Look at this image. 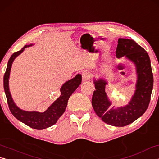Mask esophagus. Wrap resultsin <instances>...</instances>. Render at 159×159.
<instances>
[{"instance_id": "obj_1", "label": "esophagus", "mask_w": 159, "mask_h": 159, "mask_svg": "<svg viewBox=\"0 0 159 159\" xmlns=\"http://www.w3.org/2000/svg\"><path fill=\"white\" fill-rule=\"evenodd\" d=\"M82 79L83 80L86 81V80H88L90 79V73L88 71H84L82 74Z\"/></svg>"}]
</instances>
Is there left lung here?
<instances>
[{"instance_id": "1", "label": "left lung", "mask_w": 159, "mask_h": 159, "mask_svg": "<svg viewBox=\"0 0 159 159\" xmlns=\"http://www.w3.org/2000/svg\"><path fill=\"white\" fill-rule=\"evenodd\" d=\"M117 58L123 57L135 66L137 82L135 90L128 104L111 107V101L105 92L108 85L103 78L94 79L95 90L92 98V105L96 114L104 123L116 127L130 124L144 114L149 104L153 89V74L147 52L132 39H118L116 50Z\"/></svg>"}]
</instances>
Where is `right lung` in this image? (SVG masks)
Returning <instances> with one entry per match:
<instances>
[{
    "label": "right lung",
    "instance_id": "obj_1",
    "mask_svg": "<svg viewBox=\"0 0 159 159\" xmlns=\"http://www.w3.org/2000/svg\"><path fill=\"white\" fill-rule=\"evenodd\" d=\"M33 44L26 45L21 50L12 54V55L9 59L7 63V69L3 78V86L7 98V104L9 109L12 115L20 121L25 123L26 125L29 126L36 130H43L55 124L61 115L65 111L67 106L69 98L72 95L76 88L80 85L82 81L81 74H77L74 79L67 80L61 85L60 88L61 95L57 100H55L51 105L48 107L46 111L44 112H39L36 111H25L16 105L14 100L12 98L11 93L9 88V79L10 71L12 63L15 58L20 55L26 48L30 47Z\"/></svg>",
    "mask_w": 159,
    "mask_h": 159
}]
</instances>
